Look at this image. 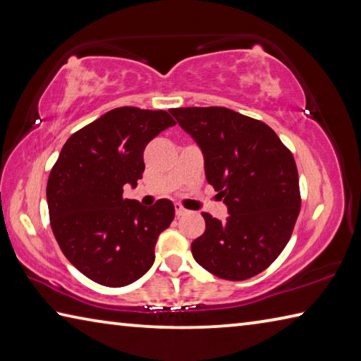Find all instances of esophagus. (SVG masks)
Segmentation results:
<instances>
[{"label":"esophagus","mask_w":361,"mask_h":361,"mask_svg":"<svg viewBox=\"0 0 361 361\" xmlns=\"http://www.w3.org/2000/svg\"><path fill=\"white\" fill-rule=\"evenodd\" d=\"M175 213H176V216H183V215H186V209H183V207L180 205V204H176L175 205Z\"/></svg>","instance_id":"34e87169"}]
</instances>
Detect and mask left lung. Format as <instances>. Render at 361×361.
<instances>
[{"label": "left lung", "instance_id": "1", "mask_svg": "<svg viewBox=\"0 0 361 361\" xmlns=\"http://www.w3.org/2000/svg\"><path fill=\"white\" fill-rule=\"evenodd\" d=\"M170 113L202 149L207 181L229 212L226 221L202 213L194 259L224 280L258 276L286 247L301 209L295 157L267 124L229 108Z\"/></svg>", "mask_w": 361, "mask_h": 361}]
</instances>
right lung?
Instances as JSON below:
<instances>
[{"label":"right lung","mask_w":361,"mask_h":361,"mask_svg":"<svg viewBox=\"0 0 361 361\" xmlns=\"http://www.w3.org/2000/svg\"><path fill=\"white\" fill-rule=\"evenodd\" d=\"M172 126L162 109L116 108L73 133L54 164L46 189L52 232L66 259L97 283L126 286L154 262L175 207L161 199L146 209L122 192L142 178L146 145Z\"/></svg>","instance_id":"obj_1"}]
</instances>
